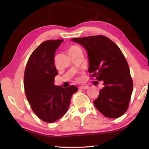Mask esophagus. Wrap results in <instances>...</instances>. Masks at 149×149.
I'll return each instance as SVG.
<instances>
[{"instance_id": "1", "label": "esophagus", "mask_w": 149, "mask_h": 149, "mask_svg": "<svg viewBox=\"0 0 149 149\" xmlns=\"http://www.w3.org/2000/svg\"><path fill=\"white\" fill-rule=\"evenodd\" d=\"M79 88H80V89H83V90H85V89H87V88H88V86H79Z\"/></svg>"}]
</instances>
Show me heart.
Instances as JSON below:
<instances>
[{
	"label": "heart",
	"instance_id": "b5f03b06",
	"mask_svg": "<svg viewBox=\"0 0 149 149\" xmlns=\"http://www.w3.org/2000/svg\"><path fill=\"white\" fill-rule=\"evenodd\" d=\"M79 51H81V49L79 46H77V45H71L68 49L69 55L70 54H73V53L79 52Z\"/></svg>",
	"mask_w": 149,
	"mask_h": 149
}]
</instances>
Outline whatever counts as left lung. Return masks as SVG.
<instances>
[{
    "mask_svg": "<svg viewBox=\"0 0 149 149\" xmlns=\"http://www.w3.org/2000/svg\"><path fill=\"white\" fill-rule=\"evenodd\" d=\"M72 41L78 43L88 52V71L92 79L104 83L94 106L108 118H118L124 114L129 106L133 91L128 64L120 48L105 36L97 35Z\"/></svg>",
    "mask_w": 149,
    "mask_h": 149,
    "instance_id": "1",
    "label": "left lung"
}]
</instances>
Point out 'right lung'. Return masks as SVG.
Here are the masks:
<instances>
[{
  "label": "right lung",
  "mask_w": 149,
  "mask_h": 149,
  "mask_svg": "<svg viewBox=\"0 0 149 149\" xmlns=\"http://www.w3.org/2000/svg\"><path fill=\"white\" fill-rule=\"evenodd\" d=\"M63 40L42 42L30 56L24 74V88L33 112L42 120L52 123L63 117L68 109L74 85L64 88L54 85L58 74L54 56Z\"/></svg>",
  "instance_id": "add662e5"
}]
</instances>
